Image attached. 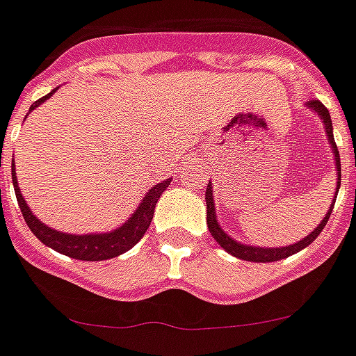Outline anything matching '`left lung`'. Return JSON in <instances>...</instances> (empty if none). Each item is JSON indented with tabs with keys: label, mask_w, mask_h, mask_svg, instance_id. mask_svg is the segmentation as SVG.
Returning a JSON list of instances; mask_svg holds the SVG:
<instances>
[{
	"label": "left lung",
	"mask_w": 356,
	"mask_h": 356,
	"mask_svg": "<svg viewBox=\"0 0 356 356\" xmlns=\"http://www.w3.org/2000/svg\"><path fill=\"white\" fill-rule=\"evenodd\" d=\"M309 108H314L317 114L323 120V124H325V131H327V137L328 143H330V148H332L334 154V163H336V170H338V184H336V195H334V202H336V197H338V191H340V184H341V165H340V152H338V146L334 143V135H332V122H330V112L323 103H321L319 99H312L308 101ZM334 204H330L328 208L327 216L323 218L317 229H315L312 234H308L306 238L298 240L296 244L293 245H285V248H257V245H245L236 242L234 238H231L229 234H227L218 223V216H216V208H213V197H212V186L208 184L207 186V223L208 229L212 232L213 240L218 242L227 253H231L234 257L244 259V261H253V263H272V261H280V259L291 257V255H295L304 248H308L312 242H314L317 236L321 234V231L325 229V225L328 223V218H330V212H332Z\"/></svg>",
	"instance_id": "1"
}]
</instances>
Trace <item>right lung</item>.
<instances>
[{
  "instance_id": "1",
  "label": "right lung",
  "mask_w": 356,
  "mask_h": 356,
  "mask_svg": "<svg viewBox=\"0 0 356 356\" xmlns=\"http://www.w3.org/2000/svg\"><path fill=\"white\" fill-rule=\"evenodd\" d=\"M54 92L56 90H52L48 95L35 101L33 105L29 106V111H33L41 103H44L48 97H52ZM10 172H13V186H15L18 207L22 210L24 219H26V223L31 229V232L44 245L52 248L54 251H60V253H63L67 257L79 259V261H106V259L118 257V255H122L125 251H129L133 245L137 244L138 240L143 238L144 232L148 231L149 221L154 218V210H156L157 200H159L163 191L170 186V178L154 186L148 193L144 195L143 202L138 204L135 213L125 221L124 225L118 227L116 231L103 232V234H67V232L54 231L52 227L44 225V223H41L31 213L29 207L26 204V200H24L22 193H20V188H18L15 163L10 167Z\"/></svg>"
}]
</instances>
